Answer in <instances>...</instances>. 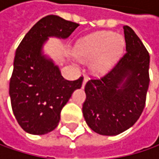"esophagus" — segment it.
Returning <instances> with one entry per match:
<instances>
[{"instance_id": "1", "label": "esophagus", "mask_w": 159, "mask_h": 159, "mask_svg": "<svg viewBox=\"0 0 159 159\" xmlns=\"http://www.w3.org/2000/svg\"><path fill=\"white\" fill-rule=\"evenodd\" d=\"M88 80H89V77L88 76H84V80H83V82H82V89L85 88V85H86V83L88 82Z\"/></svg>"}]
</instances>
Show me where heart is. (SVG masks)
Masks as SVG:
<instances>
[{"label": "heart", "mask_w": 159, "mask_h": 159, "mask_svg": "<svg viewBox=\"0 0 159 159\" xmlns=\"http://www.w3.org/2000/svg\"><path fill=\"white\" fill-rule=\"evenodd\" d=\"M125 42L121 36L111 32H97L77 41L74 53L82 62L91 61L96 73H104L112 67L122 54Z\"/></svg>", "instance_id": "obj_1"}]
</instances>
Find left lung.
Segmentation results:
<instances>
[{"label":"left lung","instance_id":"1","mask_svg":"<svg viewBox=\"0 0 159 159\" xmlns=\"http://www.w3.org/2000/svg\"><path fill=\"white\" fill-rule=\"evenodd\" d=\"M123 29V57L105 76L90 80L85 86L84 119L102 135H117L133 126L143 111L149 89L150 55L132 28Z\"/></svg>","mask_w":159,"mask_h":159}]
</instances>
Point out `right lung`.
<instances>
[{
  "label": "right lung",
  "instance_id": "right-lung-1",
  "mask_svg": "<svg viewBox=\"0 0 159 159\" xmlns=\"http://www.w3.org/2000/svg\"><path fill=\"white\" fill-rule=\"evenodd\" d=\"M79 25L48 16L25 34L16 51L9 96L16 119L25 131L36 135L53 131L63 107L81 88L83 78L64 80L58 65L44 53L48 38L67 39Z\"/></svg>",
  "mask_w": 159,
  "mask_h": 159
}]
</instances>
